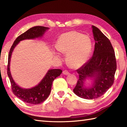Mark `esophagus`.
I'll return each instance as SVG.
<instances>
[{
    "mask_svg": "<svg viewBox=\"0 0 127 127\" xmlns=\"http://www.w3.org/2000/svg\"><path fill=\"white\" fill-rule=\"evenodd\" d=\"M63 74L65 75H68L70 74V72L67 70H64L63 71Z\"/></svg>",
    "mask_w": 127,
    "mask_h": 127,
    "instance_id": "34e87169",
    "label": "esophagus"
}]
</instances>
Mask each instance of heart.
Returning a JSON list of instances; mask_svg holds the SVG:
<instances>
[{
  "instance_id": "b5f03b06",
  "label": "heart",
  "mask_w": 127,
  "mask_h": 127,
  "mask_svg": "<svg viewBox=\"0 0 127 127\" xmlns=\"http://www.w3.org/2000/svg\"><path fill=\"white\" fill-rule=\"evenodd\" d=\"M57 49L66 53L68 65L73 68H79L88 61L91 55L92 44L90 37L76 31H69L62 34L56 42ZM59 58L60 54L55 52Z\"/></svg>"
}]
</instances>
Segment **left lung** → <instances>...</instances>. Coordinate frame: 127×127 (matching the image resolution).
Masks as SVG:
<instances>
[{
    "label": "left lung",
    "mask_w": 127,
    "mask_h": 127,
    "mask_svg": "<svg viewBox=\"0 0 127 127\" xmlns=\"http://www.w3.org/2000/svg\"><path fill=\"white\" fill-rule=\"evenodd\" d=\"M95 46L92 57L77 70L79 80L73 90L74 93L86 99L98 98L103 95L114 82L117 65L114 50L109 39L96 27L92 26ZM90 79L93 83L90 87L85 85Z\"/></svg>",
    "instance_id": "obj_1"
}]
</instances>
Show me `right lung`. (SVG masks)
<instances>
[{"mask_svg": "<svg viewBox=\"0 0 127 127\" xmlns=\"http://www.w3.org/2000/svg\"><path fill=\"white\" fill-rule=\"evenodd\" d=\"M49 28L42 26H35L18 36L10 48L8 57L7 75L11 85L13 94L24 102L31 104H39L44 101L50 95L53 80L60 76L62 72L61 69H50L38 84L31 88L21 87L13 80L10 72V65L12 53L15 47L21 41L27 39H35L41 37Z\"/></svg>", "mask_w": 127, "mask_h": 127, "instance_id": "obj_1", "label": "right lung"}]
</instances>
